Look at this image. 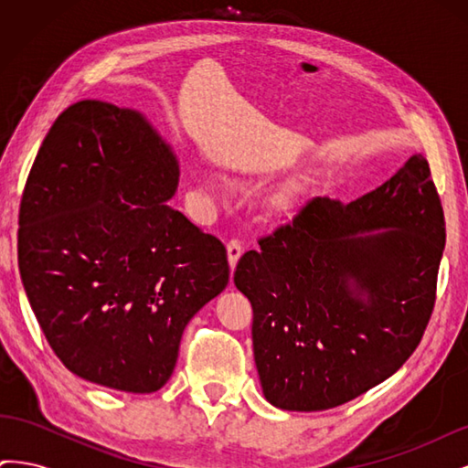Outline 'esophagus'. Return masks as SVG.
Listing matches in <instances>:
<instances>
[{
  "mask_svg": "<svg viewBox=\"0 0 468 468\" xmlns=\"http://www.w3.org/2000/svg\"><path fill=\"white\" fill-rule=\"evenodd\" d=\"M226 251H229V263H230V269L234 271V267H236L239 256H242V242H239V239H236V238H232L229 246H226Z\"/></svg>",
  "mask_w": 468,
  "mask_h": 468,
  "instance_id": "obj_1",
  "label": "esophagus"
}]
</instances>
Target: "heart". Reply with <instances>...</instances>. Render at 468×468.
Returning a JSON list of instances; mask_svg holds the SVG:
<instances>
[{
    "instance_id": "obj_1",
    "label": "heart",
    "mask_w": 468,
    "mask_h": 468,
    "mask_svg": "<svg viewBox=\"0 0 468 468\" xmlns=\"http://www.w3.org/2000/svg\"><path fill=\"white\" fill-rule=\"evenodd\" d=\"M205 183H207V186H208V187H215V183H212V181H210V179H207V181H205Z\"/></svg>"
}]
</instances>
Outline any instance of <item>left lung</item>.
Returning <instances> with one entry per match:
<instances>
[{
    "mask_svg": "<svg viewBox=\"0 0 468 468\" xmlns=\"http://www.w3.org/2000/svg\"><path fill=\"white\" fill-rule=\"evenodd\" d=\"M445 218L416 154L344 205L314 197L239 258L234 285L253 308V357L267 402L318 412L394 375L435 304Z\"/></svg>",
    "mask_w": 468,
    "mask_h": 468,
    "instance_id": "left-lung-1",
    "label": "left lung"
}]
</instances>
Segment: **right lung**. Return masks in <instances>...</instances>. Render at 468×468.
I'll return each instance as SVG.
<instances>
[{
	"mask_svg": "<svg viewBox=\"0 0 468 468\" xmlns=\"http://www.w3.org/2000/svg\"><path fill=\"white\" fill-rule=\"evenodd\" d=\"M176 154L148 119L86 99L54 121L19 208V271L68 371L160 390L189 320L229 285L218 238L172 208Z\"/></svg>",
	"mask_w": 468,
	"mask_h": 468,
	"instance_id": "add662e5",
	"label": "right lung"
}]
</instances>
